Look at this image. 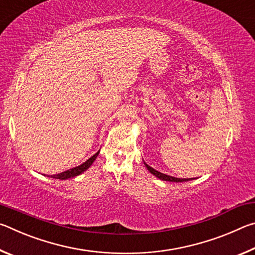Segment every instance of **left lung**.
<instances>
[{"label":"left lung","mask_w":255,"mask_h":255,"mask_svg":"<svg viewBox=\"0 0 255 255\" xmlns=\"http://www.w3.org/2000/svg\"><path fill=\"white\" fill-rule=\"evenodd\" d=\"M145 165H146V167H147V170L150 172V173H152L155 176H157L158 179H161L163 181H170V182H183V181H189L190 180V179H179V178H174V176L166 175L164 173H161V172H158L156 170H154L153 167H150L146 163H145Z\"/></svg>","instance_id":"obj_1"}]
</instances>
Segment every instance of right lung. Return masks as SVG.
Returning a JSON list of instances; mask_svg holds the SVG:
<instances>
[{
	"label": "right lung",
	"instance_id": "1",
	"mask_svg": "<svg viewBox=\"0 0 255 255\" xmlns=\"http://www.w3.org/2000/svg\"><path fill=\"white\" fill-rule=\"evenodd\" d=\"M98 155H99V152L94 154L92 157H90L88 161L84 162L83 164H81V165L76 166V167H73V169H70V170H67L65 172H62V173H59V174H56V175L50 176V178L59 179V180H66V179L74 178V176L80 175L81 173H83L85 170H88L89 167L92 165V163L96 161V158H97Z\"/></svg>",
	"mask_w": 255,
	"mask_h": 255
}]
</instances>
